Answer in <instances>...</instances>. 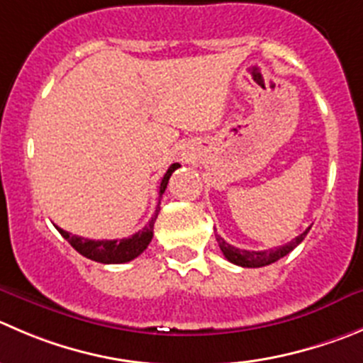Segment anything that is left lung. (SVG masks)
<instances>
[{
  "mask_svg": "<svg viewBox=\"0 0 363 363\" xmlns=\"http://www.w3.org/2000/svg\"><path fill=\"white\" fill-rule=\"evenodd\" d=\"M308 230L303 231L301 235H298L294 240L285 244V246L276 247V250H269V251L239 250V247L228 244L226 240H224L220 235H217V233H216V239L217 242H219V247L220 251H223V255L231 262V264L240 265V267H264V265L274 264V262H278L279 258H283L285 255L291 253L296 246H299V244L303 242V239L306 237V233H308Z\"/></svg>",
  "mask_w": 363,
  "mask_h": 363,
  "instance_id": "left-lung-1",
  "label": "left lung"
}]
</instances>
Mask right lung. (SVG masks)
Wrapping results in <instances>:
<instances>
[{"mask_svg":"<svg viewBox=\"0 0 363 363\" xmlns=\"http://www.w3.org/2000/svg\"><path fill=\"white\" fill-rule=\"evenodd\" d=\"M179 167V164H172L167 169V172L164 174L160 182V187H158V196L162 198V194L165 192V187L169 184V178H171L172 172ZM158 210L155 212V216L151 217L150 223L139 230L135 235L128 237V239H116V240H91V239H82L78 235H72L69 231L62 230L57 226V230L60 231V235L74 247L80 255H84L85 258L94 262H101V264H124V262H130L133 258L139 257L147 246H150L151 239H153V226L155 220H157Z\"/></svg>","mask_w":363,"mask_h":363,"instance_id":"right-lung-1","label":"right lung"}]
</instances>
